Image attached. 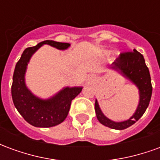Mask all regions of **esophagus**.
Listing matches in <instances>:
<instances>
[{"label":"esophagus","mask_w":160,"mask_h":160,"mask_svg":"<svg viewBox=\"0 0 160 160\" xmlns=\"http://www.w3.org/2000/svg\"><path fill=\"white\" fill-rule=\"evenodd\" d=\"M90 79H92V78H90Z\"/></svg>","instance_id":"obj_1"}]
</instances>
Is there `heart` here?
<instances>
[{"instance_id":"b5f03b06","label":"heart","mask_w":160,"mask_h":160,"mask_svg":"<svg viewBox=\"0 0 160 160\" xmlns=\"http://www.w3.org/2000/svg\"><path fill=\"white\" fill-rule=\"evenodd\" d=\"M108 53H109V51H104V55H108Z\"/></svg>"}]
</instances>
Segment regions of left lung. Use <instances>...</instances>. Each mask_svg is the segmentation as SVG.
Wrapping results in <instances>:
<instances>
[{
    "label": "left lung",
    "instance_id": "obj_1",
    "mask_svg": "<svg viewBox=\"0 0 160 160\" xmlns=\"http://www.w3.org/2000/svg\"><path fill=\"white\" fill-rule=\"evenodd\" d=\"M109 68L129 80L138 89L139 103L134 113L128 120L115 122L108 118L101 111L97 99L95 101V111L99 122L113 129L122 130L135 123L148 107L152 92L151 77L144 57L136 49H134L133 52L121 54Z\"/></svg>",
    "mask_w": 160,
    "mask_h": 160
}]
</instances>
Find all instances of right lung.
<instances>
[{"label": "right lung", "instance_id": "1", "mask_svg": "<svg viewBox=\"0 0 160 160\" xmlns=\"http://www.w3.org/2000/svg\"><path fill=\"white\" fill-rule=\"evenodd\" d=\"M65 50L70 43L45 40L24 50L12 76V98L14 106L24 119L34 127L49 128L62 123L69 111L71 102L82 91V87H64L48 98L38 97L27 87L26 73L32 56L42 45Z\"/></svg>", "mask_w": 160, "mask_h": 160}]
</instances>
